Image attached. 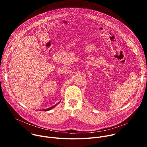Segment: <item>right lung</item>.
Wrapping results in <instances>:
<instances>
[{
	"label": "right lung",
	"instance_id": "1",
	"mask_svg": "<svg viewBox=\"0 0 147 147\" xmlns=\"http://www.w3.org/2000/svg\"><path fill=\"white\" fill-rule=\"evenodd\" d=\"M54 107H52V108H49V109H46V110H44V111H49V110H51L52 108H53Z\"/></svg>",
	"mask_w": 147,
	"mask_h": 147
}]
</instances>
